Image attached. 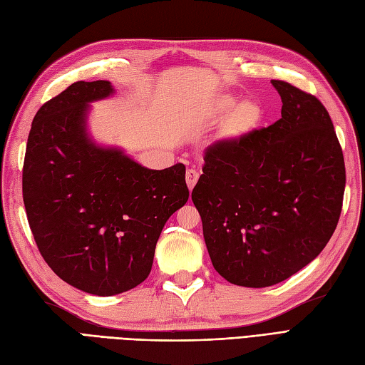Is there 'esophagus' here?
I'll return each instance as SVG.
<instances>
[{"instance_id":"esophagus-1","label":"esophagus","mask_w":365,"mask_h":365,"mask_svg":"<svg viewBox=\"0 0 365 365\" xmlns=\"http://www.w3.org/2000/svg\"><path fill=\"white\" fill-rule=\"evenodd\" d=\"M197 178H200V173H197V170H195V169H189V170H187V173H185V181H187V185H189L190 190L195 187Z\"/></svg>"}]
</instances>
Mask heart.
<instances>
[{
  "mask_svg": "<svg viewBox=\"0 0 365 365\" xmlns=\"http://www.w3.org/2000/svg\"><path fill=\"white\" fill-rule=\"evenodd\" d=\"M236 103V98L233 96H220L215 103V111L217 114H225L229 109H234L230 112L227 121H225V130L230 137H239L250 132L254 126L259 123L260 120V108L257 103L251 101H244Z\"/></svg>",
  "mask_w": 365,
  "mask_h": 365,
  "instance_id": "heart-1",
  "label": "heart"
}]
</instances>
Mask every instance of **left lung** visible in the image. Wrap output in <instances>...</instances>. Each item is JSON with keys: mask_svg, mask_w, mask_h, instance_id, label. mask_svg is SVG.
Returning a JSON list of instances; mask_svg holds the SVG:
<instances>
[{"mask_svg": "<svg viewBox=\"0 0 365 365\" xmlns=\"http://www.w3.org/2000/svg\"><path fill=\"white\" fill-rule=\"evenodd\" d=\"M282 118L208 148L192 201L215 269L245 288L280 283L311 263L336 228L346 169L323 103L271 81Z\"/></svg>", "mask_w": 365, "mask_h": 365, "instance_id": "left-lung-1", "label": "left lung"}]
</instances>
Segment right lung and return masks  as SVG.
<instances>
[{
    "mask_svg": "<svg viewBox=\"0 0 365 365\" xmlns=\"http://www.w3.org/2000/svg\"><path fill=\"white\" fill-rule=\"evenodd\" d=\"M108 81L76 82L33 118L23 196L33 237L54 274L83 292L111 297L145 282L168 219L189 200L185 165L152 170L88 130Z\"/></svg>",
    "mask_w": 365,
    "mask_h": 365,
    "instance_id": "add662e5",
    "label": "right lung"
}]
</instances>
